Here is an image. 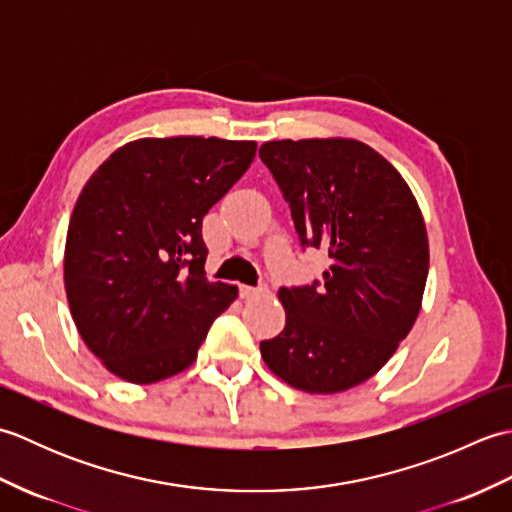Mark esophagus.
<instances>
[{
	"label": "esophagus",
	"mask_w": 512,
	"mask_h": 512,
	"mask_svg": "<svg viewBox=\"0 0 512 512\" xmlns=\"http://www.w3.org/2000/svg\"><path fill=\"white\" fill-rule=\"evenodd\" d=\"M266 288L259 286V288H253V286H239V297L242 299H253V297H259L264 295Z\"/></svg>",
	"instance_id": "esophagus-1"
}]
</instances>
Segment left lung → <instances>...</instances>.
I'll return each mask as SVG.
<instances>
[{
    "label": "left lung",
    "mask_w": 512,
    "mask_h": 512,
    "mask_svg": "<svg viewBox=\"0 0 512 512\" xmlns=\"http://www.w3.org/2000/svg\"><path fill=\"white\" fill-rule=\"evenodd\" d=\"M273 173L301 246L330 257L323 281L279 288L286 328L259 343L264 363L308 394L372 378L420 312L429 242L418 202L389 162L352 138L270 140Z\"/></svg>",
    "instance_id": "8db88e82"
}]
</instances>
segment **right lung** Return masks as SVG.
<instances>
[{"label":"right lung","mask_w":512,"mask_h":512,"mask_svg":"<svg viewBox=\"0 0 512 512\" xmlns=\"http://www.w3.org/2000/svg\"><path fill=\"white\" fill-rule=\"evenodd\" d=\"M253 140L140 138L116 149L70 217L63 279L90 352L118 378L187 369L237 288L204 275L202 220L244 176Z\"/></svg>","instance_id":"add662e5"}]
</instances>
